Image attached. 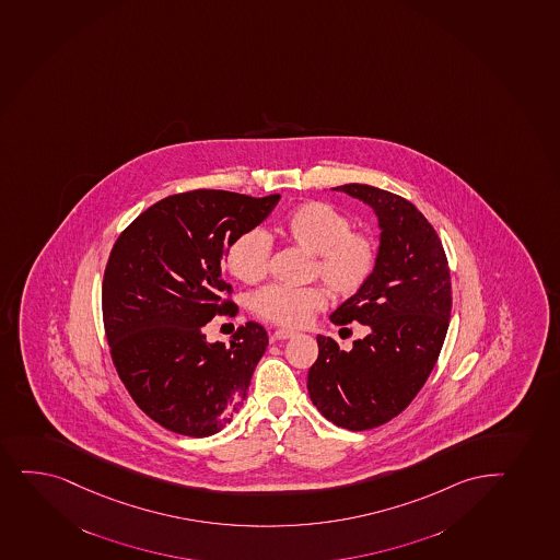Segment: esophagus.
Listing matches in <instances>:
<instances>
[{
  "label": "esophagus",
  "mask_w": 560,
  "mask_h": 560,
  "mask_svg": "<svg viewBox=\"0 0 560 560\" xmlns=\"http://www.w3.org/2000/svg\"><path fill=\"white\" fill-rule=\"evenodd\" d=\"M295 331H292V329H276L273 331V335H271V339L273 340H287L292 339V337H295Z\"/></svg>",
  "instance_id": "34e87169"
}]
</instances>
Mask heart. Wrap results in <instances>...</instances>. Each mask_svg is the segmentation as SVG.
<instances>
[{"label": "heart", "instance_id": "b5f03b06", "mask_svg": "<svg viewBox=\"0 0 560 560\" xmlns=\"http://www.w3.org/2000/svg\"><path fill=\"white\" fill-rule=\"evenodd\" d=\"M283 234L315 253L313 276L322 277L335 295L352 298L376 271L380 252L374 238L352 231V220L327 202L308 201L294 208L284 220ZM270 252V240L262 231H247L229 245L226 270L242 283H258L268 273ZM326 305L327 289L322 284L303 289L270 284L252 298V311L260 320L284 327L305 326Z\"/></svg>", "mask_w": 560, "mask_h": 560}]
</instances>
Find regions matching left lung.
<instances>
[{
  "instance_id": "8db88e82",
  "label": "left lung",
  "mask_w": 560,
  "mask_h": 560,
  "mask_svg": "<svg viewBox=\"0 0 560 560\" xmlns=\"http://www.w3.org/2000/svg\"><path fill=\"white\" fill-rule=\"evenodd\" d=\"M334 189L374 208L382 238L371 281L329 320L361 322L371 334L350 352L318 335L307 389L327 421L361 432L402 413L427 384L445 342L453 287L440 236L413 202L366 184Z\"/></svg>"
}]
</instances>
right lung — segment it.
<instances>
[{
	"label": "right lung",
	"instance_id": "add662e5",
	"mask_svg": "<svg viewBox=\"0 0 560 560\" xmlns=\"http://www.w3.org/2000/svg\"><path fill=\"white\" fill-rule=\"evenodd\" d=\"M281 195L223 189L170 195L126 226L107 258L102 318L120 382L152 421L207 438L238 413L268 346L257 322L231 346L210 345L214 316H236L221 258L240 234L260 225Z\"/></svg>",
	"mask_w": 560,
	"mask_h": 560
}]
</instances>
